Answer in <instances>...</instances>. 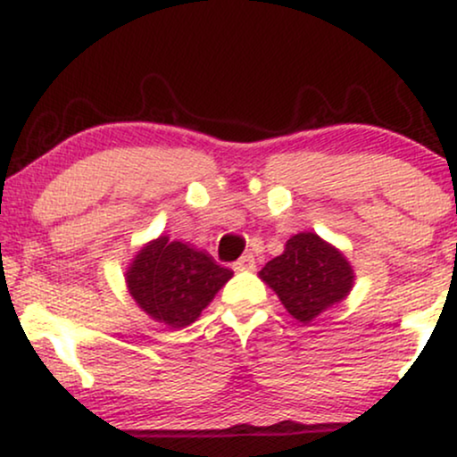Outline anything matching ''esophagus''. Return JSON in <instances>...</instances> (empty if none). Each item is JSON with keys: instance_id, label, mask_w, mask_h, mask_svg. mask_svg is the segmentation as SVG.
I'll list each match as a JSON object with an SVG mask.
<instances>
[{"instance_id": "1", "label": "esophagus", "mask_w": 457, "mask_h": 457, "mask_svg": "<svg viewBox=\"0 0 457 457\" xmlns=\"http://www.w3.org/2000/svg\"><path fill=\"white\" fill-rule=\"evenodd\" d=\"M253 268H255V257L251 253H246V255L234 262V270H253Z\"/></svg>"}]
</instances>
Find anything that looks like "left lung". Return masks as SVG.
Returning a JSON list of instances; mask_svg holds the SVG:
<instances>
[{"label": "left lung", "mask_w": 457, "mask_h": 457, "mask_svg": "<svg viewBox=\"0 0 457 457\" xmlns=\"http://www.w3.org/2000/svg\"><path fill=\"white\" fill-rule=\"evenodd\" d=\"M260 277L277 291L289 315L302 323L343 300L353 285L347 260L312 232L289 238L283 255L268 262Z\"/></svg>", "instance_id": "obj_1"}]
</instances>
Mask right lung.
Segmentation results:
<instances>
[{"mask_svg":"<svg viewBox=\"0 0 457 457\" xmlns=\"http://www.w3.org/2000/svg\"><path fill=\"white\" fill-rule=\"evenodd\" d=\"M232 277L206 253L166 236L145 246L128 270V287L142 311L172 328L194 323Z\"/></svg>","mask_w":457,"mask_h":457,"instance_id":"obj_1","label":"right lung"}]
</instances>
